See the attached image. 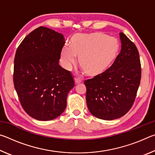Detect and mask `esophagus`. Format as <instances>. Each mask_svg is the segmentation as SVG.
I'll return each instance as SVG.
<instances>
[{
  "label": "esophagus",
  "instance_id": "1",
  "mask_svg": "<svg viewBox=\"0 0 155 155\" xmlns=\"http://www.w3.org/2000/svg\"><path fill=\"white\" fill-rule=\"evenodd\" d=\"M74 82H75V84H78V83H80L82 82V80H81V78H79L76 77L74 78Z\"/></svg>",
  "mask_w": 155,
  "mask_h": 155
}]
</instances>
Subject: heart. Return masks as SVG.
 I'll use <instances>...</instances> for the list:
<instances>
[{"mask_svg": "<svg viewBox=\"0 0 155 155\" xmlns=\"http://www.w3.org/2000/svg\"><path fill=\"white\" fill-rule=\"evenodd\" d=\"M119 50L116 39L103 33L77 34L73 37L71 45L65 44L61 52L64 66L70 69L79 56L83 70L89 74H97L104 71Z\"/></svg>", "mask_w": 155, "mask_h": 155, "instance_id": "obj_1", "label": "heart"}]
</instances>
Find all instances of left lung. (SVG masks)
<instances>
[{"instance_id": "1", "label": "left lung", "mask_w": 155, "mask_h": 155, "mask_svg": "<svg viewBox=\"0 0 155 155\" xmlns=\"http://www.w3.org/2000/svg\"><path fill=\"white\" fill-rule=\"evenodd\" d=\"M120 38L121 51L111 66L85 81L89 111L104 120L120 118L129 111L140 84L141 64L137 47L122 32Z\"/></svg>"}]
</instances>
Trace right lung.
I'll return each mask as SVG.
<instances>
[{
    "mask_svg": "<svg viewBox=\"0 0 155 155\" xmlns=\"http://www.w3.org/2000/svg\"><path fill=\"white\" fill-rule=\"evenodd\" d=\"M65 42L61 33L40 27L26 37L15 52L14 87L22 108L38 120L59 116L74 86L70 72L59 64Z\"/></svg>",
    "mask_w": 155,
    "mask_h": 155,
    "instance_id": "right-lung-1",
    "label": "right lung"
}]
</instances>
